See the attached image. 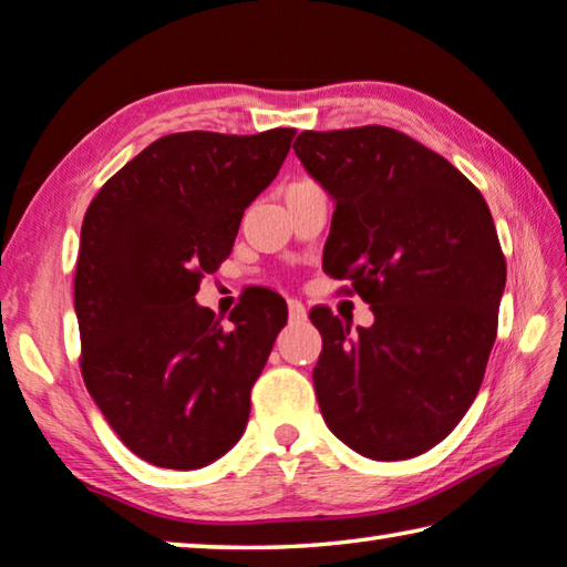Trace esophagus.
I'll list each match as a JSON object with an SVG mask.
<instances>
[{"mask_svg": "<svg viewBox=\"0 0 567 567\" xmlns=\"http://www.w3.org/2000/svg\"><path fill=\"white\" fill-rule=\"evenodd\" d=\"M287 310H290L292 322H302L305 318H308V310H305V305L300 300H287Z\"/></svg>", "mask_w": 567, "mask_h": 567, "instance_id": "obj_1", "label": "esophagus"}]
</instances>
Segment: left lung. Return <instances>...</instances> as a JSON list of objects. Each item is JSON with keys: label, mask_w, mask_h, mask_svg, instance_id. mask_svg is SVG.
Returning <instances> with one entry per match:
<instances>
[{"label": "left lung", "mask_w": 567, "mask_h": 567, "mask_svg": "<svg viewBox=\"0 0 567 567\" xmlns=\"http://www.w3.org/2000/svg\"><path fill=\"white\" fill-rule=\"evenodd\" d=\"M292 148L336 199L322 267L375 316L350 332L326 305L310 310L322 419L368 460H411L470 411L497 338L507 265L489 206L444 156L385 125L302 131Z\"/></svg>", "instance_id": "left-lung-1"}]
</instances>
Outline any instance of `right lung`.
<instances>
[{"instance_id":"right-lung-1","label":"right lung","mask_w":567,"mask_h":567,"mask_svg":"<svg viewBox=\"0 0 567 567\" xmlns=\"http://www.w3.org/2000/svg\"><path fill=\"white\" fill-rule=\"evenodd\" d=\"M292 138L295 128L171 133L87 206L75 267L80 373L141 460L199 470L247 426L287 305L259 287L221 326L194 295L229 257L241 214L272 184Z\"/></svg>"}]
</instances>
